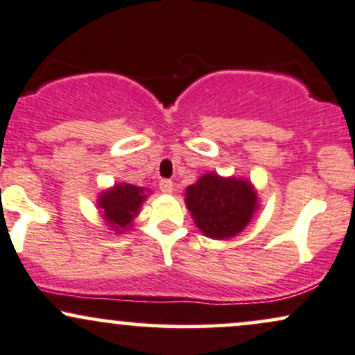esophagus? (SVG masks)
Here are the masks:
<instances>
[{"label": "esophagus", "instance_id": "esophagus-1", "mask_svg": "<svg viewBox=\"0 0 355 355\" xmlns=\"http://www.w3.org/2000/svg\"><path fill=\"white\" fill-rule=\"evenodd\" d=\"M160 190L164 191V193H172V191H173V182L168 180V178H164V180H160Z\"/></svg>", "mask_w": 355, "mask_h": 355}]
</instances>
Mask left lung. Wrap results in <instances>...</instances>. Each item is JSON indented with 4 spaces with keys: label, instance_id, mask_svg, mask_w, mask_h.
<instances>
[{
    "label": "left lung",
    "instance_id": "left-lung-1",
    "mask_svg": "<svg viewBox=\"0 0 355 355\" xmlns=\"http://www.w3.org/2000/svg\"><path fill=\"white\" fill-rule=\"evenodd\" d=\"M187 207L207 237L230 239L243 230L257 209L255 191L245 180L203 175L187 189Z\"/></svg>",
    "mask_w": 355,
    "mask_h": 355
}]
</instances>
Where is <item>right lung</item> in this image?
I'll list each match as a JSON object with an SVG mask.
<instances>
[{
  "label": "right lung",
  "mask_w": 355,
  "mask_h": 355,
  "mask_svg": "<svg viewBox=\"0 0 355 355\" xmlns=\"http://www.w3.org/2000/svg\"><path fill=\"white\" fill-rule=\"evenodd\" d=\"M145 197L144 189H140V187L130 185V183H121V185L118 183L115 189L105 191L101 195L98 207L103 210V217L108 220L110 225L120 230L132 223Z\"/></svg>",
  "instance_id": "right-lung-1"
}]
</instances>
